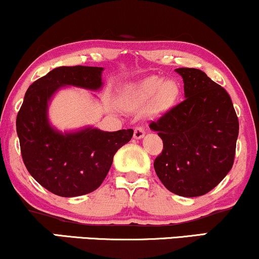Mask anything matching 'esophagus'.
Returning <instances> with one entry per match:
<instances>
[{
	"label": "esophagus",
	"mask_w": 259,
	"mask_h": 259,
	"mask_svg": "<svg viewBox=\"0 0 259 259\" xmlns=\"http://www.w3.org/2000/svg\"><path fill=\"white\" fill-rule=\"evenodd\" d=\"M145 136V128L143 126H138L136 127L135 130V138L136 139H140Z\"/></svg>",
	"instance_id": "34e87169"
}]
</instances>
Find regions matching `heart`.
I'll return each instance as SVG.
<instances>
[{
  "label": "heart",
  "instance_id": "obj_1",
  "mask_svg": "<svg viewBox=\"0 0 259 259\" xmlns=\"http://www.w3.org/2000/svg\"><path fill=\"white\" fill-rule=\"evenodd\" d=\"M177 94L178 88L173 81L164 82L162 79L152 76L133 86L130 90L128 100L132 104H143L158 96L159 102L167 104L174 100Z\"/></svg>",
  "mask_w": 259,
  "mask_h": 259
}]
</instances>
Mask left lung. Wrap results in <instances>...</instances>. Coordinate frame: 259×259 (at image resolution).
Listing matches in <instances>:
<instances>
[{
  "label": "left lung",
  "mask_w": 259,
  "mask_h": 259,
  "mask_svg": "<svg viewBox=\"0 0 259 259\" xmlns=\"http://www.w3.org/2000/svg\"><path fill=\"white\" fill-rule=\"evenodd\" d=\"M175 71L183 76L186 98L149 124L163 142L155 171L170 192L203 196L233 167L239 120L228 92L205 73Z\"/></svg>",
  "instance_id": "8db88e82"
}]
</instances>
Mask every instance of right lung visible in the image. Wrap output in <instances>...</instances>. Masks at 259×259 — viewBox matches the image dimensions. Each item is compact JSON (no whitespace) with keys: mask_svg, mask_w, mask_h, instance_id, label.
<instances>
[{"mask_svg":"<svg viewBox=\"0 0 259 259\" xmlns=\"http://www.w3.org/2000/svg\"><path fill=\"white\" fill-rule=\"evenodd\" d=\"M102 71V67H57L32 82L18 113L17 133L25 167L38 184L60 197L82 196L97 190L114 155L133 136L131 128L60 133L48 122V102L57 89L73 85L98 90Z\"/></svg>","mask_w":259,"mask_h":259,"instance_id":"obj_1","label":"right lung"}]
</instances>
